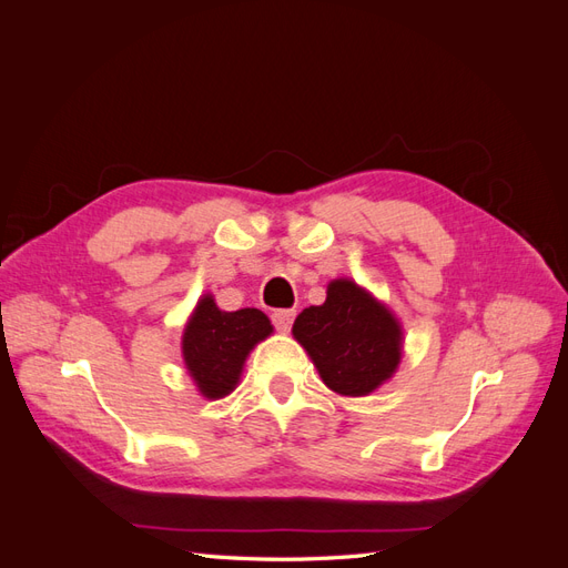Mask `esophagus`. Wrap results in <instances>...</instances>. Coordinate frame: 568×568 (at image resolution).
I'll use <instances>...</instances> for the list:
<instances>
[{"label":"esophagus","instance_id":"esophagus-1","mask_svg":"<svg viewBox=\"0 0 568 568\" xmlns=\"http://www.w3.org/2000/svg\"><path fill=\"white\" fill-rule=\"evenodd\" d=\"M294 317H296L294 311H274L272 313V322H274V326H277L282 334H286L291 329V324H294Z\"/></svg>","mask_w":568,"mask_h":568}]
</instances>
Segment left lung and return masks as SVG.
Wrapping results in <instances>:
<instances>
[{
  "instance_id": "1",
  "label": "left lung",
  "mask_w": 568,
  "mask_h": 568,
  "mask_svg": "<svg viewBox=\"0 0 568 568\" xmlns=\"http://www.w3.org/2000/svg\"><path fill=\"white\" fill-rule=\"evenodd\" d=\"M294 338L320 379L346 398H365L393 379L403 359V324L386 303L348 277L332 280L326 301L296 317Z\"/></svg>"
}]
</instances>
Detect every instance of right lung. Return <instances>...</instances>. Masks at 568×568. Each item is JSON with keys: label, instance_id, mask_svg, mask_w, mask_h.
<instances>
[{"label": "right lung", "instance_id": "obj_1", "mask_svg": "<svg viewBox=\"0 0 568 568\" xmlns=\"http://www.w3.org/2000/svg\"><path fill=\"white\" fill-rule=\"evenodd\" d=\"M272 332L270 317L257 307L227 313L220 311L213 294H203L182 332L184 367L203 398L230 395L242 379L246 357Z\"/></svg>", "mask_w": 568, "mask_h": 568}]
</instances>
